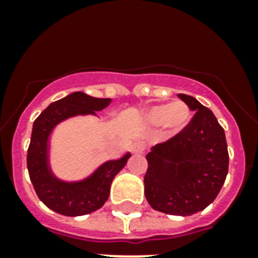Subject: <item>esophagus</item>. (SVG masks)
I'll list each match as a JSON object with an SVG mask.
<instances>
[{
	"label": "esophagus",
	"instance_id": "esophagus-1",
	"mask_svg": "<svg viewBox=\"0 0 258 258\" xmlns=\"http://www.w3.org/2000/svg\"><path fill=\"white\" fill-rule=\"evenodd\" d=\"M145 143L143 142H135L133 145V147H131V150H133L134 154H142L143 151H145Z\"/></svg>",
	"mask_w": 258,
	"mask_h": 258
}]
</instances>
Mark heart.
<instances>
[{
    "label": "heart",
    "instance_id": "heart-1",
    "mask_svg": "<svg viewBox=\"0 0 258 258\" xmlns=\"http://www.w3.org/2000/svg\"><path fill=\"white\" fill-rule=\"evenodd\" d=\"M191 112L182 101L171 104H158L150 107L145 112V120L155 127H166L170 134H178L188 124Z\"/></svg>",
    "mask_w": 258,
    "mask_h": 258
}]
</instances>
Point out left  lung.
Listing matches in <instances>:
<instances>
[{
	"mask_svg": "<svg viewBox=\"0 0 258 258\" xmlns=\"http://www.w3.org/2000/svg\"><path fill=\"white\" fill-rule=\"evenodd\" d=\"M178 96L196 113L180 133L147 154L145 194L157 212L191 216L218 196L228 175V145L210 109L192 96Z\"/></svg>",
	"mask_w": 258,
	"mask_h": 258,
	"instance_id": "obj_1",
	"label": "left lung"
}]
</instances>
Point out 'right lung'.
Returning a JSON list of instances; mask_svg holds the SVG:
<instances>
[{
	"label": "right lung",
	"instance_id": "1",
	"mask_svg": "<svg viewBox=\"0 0 258 258\" xmlns=\"http://www.w3.org/2000/svg\"><path fill=\"white\" fill-rule=\"evenodd\" d=\"M111 99H99L74 92L46 107L34 120L26 165L36 194L53 212L62 216H84L100 209L109 197L112 179L131 157L125 154L117 161H108L80 182H62L52 174L48 165V138L52 130L67 117L101 111Z\"/></svg>",
	"mask_w": 258,
	"mask_h": 258
}]
</instances>
